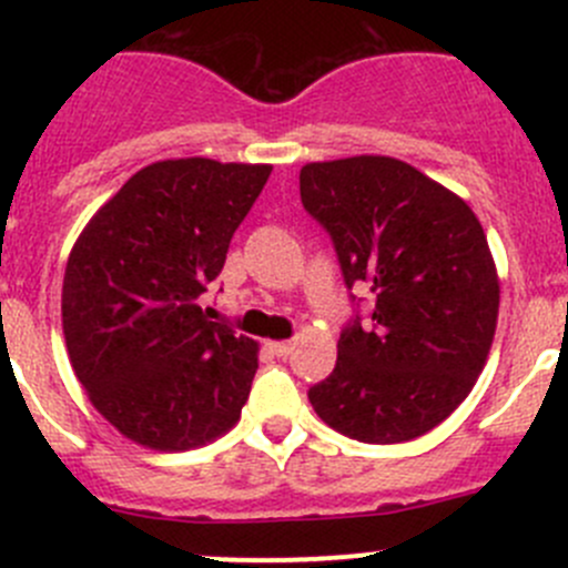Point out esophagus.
I'll list each match as a JSON object with an SVG mask.
<instances>
[{"label": "esophagus", "instance_id": "1", "mask_svg": "<svg viewBox=\"0 0 568 568\" xmlns=\"http://www.w3.org/2000/svg\"><path fill=\"white\" fill-rule=\"evenodd\" d=\"M268 352L274 354V357H288L291 352H294V343H288V341H277V343H268Z\"/></svg>", "mask_w": 568, "mask_h": 568}]
</instances>
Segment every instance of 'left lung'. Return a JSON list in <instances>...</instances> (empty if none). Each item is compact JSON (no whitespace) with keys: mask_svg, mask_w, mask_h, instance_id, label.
Wrapping results in <instances>:
<instances>
[{"mask_svg":"<svg viewBox=\"0 0 568 568\" xmlns=\"http://www.w3.org/2000/svg\"><path fill=\"white\" fill-rule=\"evenodd\" d=\"M302 205L335 244L348 288L374 291L371 326L341 332L335 371L311 387L326 426L359 443H409L473 390L495 341L500 280L467 203L412 164H305Z\"/></svg>","mask_w":568,"mask_h":568,"instance_id":"8db88e82","label":"left lung"}]
</instances>
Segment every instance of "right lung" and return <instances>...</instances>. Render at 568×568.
<instances>
[{
  "label": "right lung",
  "instance_id": "obj_1",
  "mask_svg": "<svg viewBox=\"0 0 568 568\" xmlns=\"http://www.w3.org/2000/svg\"><path fill=\"white\" fill-rule=\"evenodd\" d=\"M268 164L168 159L142 168L73 244L62 332L95 409L151 450L236 426L257 343L197 305L261 194Z\"/></svg>",
  "mask_w": 568,
  "mask_h": 568
}]
</instances>
